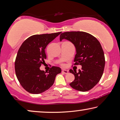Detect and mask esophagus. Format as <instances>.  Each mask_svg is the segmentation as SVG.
<instances>
[{
    "mask_svg": "<svg viewBox=\"0 0 120 120\" xmlns=\"http://www.w3.org/2000/svg\"><path fill=\"white\" fill-rule=\"evenodd\" d=\"M62 72L63 73H64V74H67L68 73V70H65V69H63L62 70Z\"/></svg>",
    "mask_w": 120,
    "mask_h": 120,
    "instance_id": "obj_1",
    "label": "esophagus"
}]
</instances>
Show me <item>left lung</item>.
I'll return each instance as SVG.
<instances>
[{
	"label": "left lung",
	"mask_w": 120,
	"mask_h": 120,
	"mask_svg": "<svg viewBox=\"0 0 120 120\" xmlns=\"http://www.w3.org/2000/svg\"><path fill=\"white\" fill-rule=\"evenodd\" d=\"M64 39L75 47L74 65L82 66L79 72L70 69L75 76L70 86L82 92L91 90L100 81L104 70L105 59L101 44L96 37L83 31L64 32L60 36V41Z\"/></svg>",
	"instance_id": "left-lung-1"
}]
</instances>
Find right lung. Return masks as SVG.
Listing matches in <instances>:
<instances>
[{
  "label": "right lung",
  "mask_w": 120,
  "mask_h": 120,
  "mask_svg": "<svg viewBox=\"0 0 120 120\" xmlns=\"http://www.w3.org/2000/svg\"><path fill=\"white\" fill-rule=\"evenodd\" d=\"M61 34L35 35L28 38L22 44L17 53L15 70L22 86L33 94H39L52 86L60 67L53 66L49 71L40 69L46 59L45 49L47 45Z\"/></svg>",
  "instance_id": "add662e5"
}]
</instances>
